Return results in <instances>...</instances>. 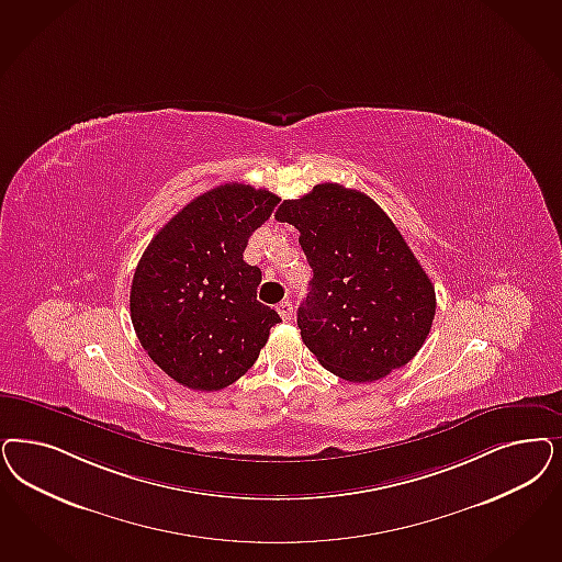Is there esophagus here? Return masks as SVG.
I'll use <instances>...</instances> for the list:
<instances>
[{
  "mask_svg": "<svg viewBox=\"0 0 562 562\" xmlns=\"http://www.w3.org/2000/svg\"><path fill=\"white\" fill-rule=\"evenodd\" d=\"M278 313H280V317L284 319V322H291L292 317V303L291 301H282L280 305H278Z\"/></svg>",
  "mask_w": 562,
  "mask_h": 562,
  "instance_id": "1",
  "label": "esophagus"
}]
</instances>
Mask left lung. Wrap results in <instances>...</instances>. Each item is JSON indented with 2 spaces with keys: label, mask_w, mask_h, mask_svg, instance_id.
<instances>
[{
  "label": "left lung",
  "mask_w": 562,
  "mask_h": 562,
  "mask_svg": "<svg viewBox=\"0 0 562 562\" xmlns=\"http://www.w3.org/2000/svg\"><path fill=\"white\" fill-rule=\"evenodd\" d=\"M276 220L299 231L313 270L296 324L317 361L359 384L407 366L431 329L436 291L386 212L324 182L282 201Z\"/></svg>",
  "instance_id": "8db88e82"
}]
</instances>
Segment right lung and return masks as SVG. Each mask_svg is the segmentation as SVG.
I'll list each match as a JSON object with an SVG mask.
<instances>
[{
	"mask_svg": "<svg viewBox=\"0 0 562 562\" xmlns=\"http://www.w3.org/2000/svg\"><path fill=\"white\" fill-rule=\"evenodd\" d=\"M276 203V194L251 184L215 187L176 213L143 252L131 319L151 361L178 384L231 386L282 322L257 301L261 270L243 259Z\"/></svg>",
	"mask_w": 562,
	"mask_h": 562,
	"instance_id": "right-lung-1",
	"label": "right lung"
}]
</instances>
